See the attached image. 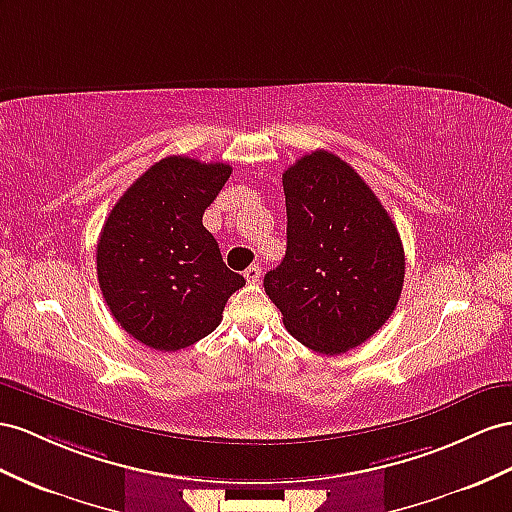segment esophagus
<instances>
[{"label":"esophagus","instance_id":"1","mask_svg":"<svg viewBox=\"0 0 512 512\" xmlns=\"http://www.w3.org/2000/svg\"><path fill=\"white\" fill-rule=\"evenodd\" d=\"M244 277H246L248 283H259V279H261V266H259V264H253L251 268H246Z\"/></svg>","mask_w":512,"mask_h":512}]
</instances>
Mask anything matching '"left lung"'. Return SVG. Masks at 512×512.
Segmentation results:
<instances>
[{
	"label": "left lung",
	"mask_w": 512,
	"mask_h": 512,
	"mask_svg": "<svg viewBox=\"0 0 512 512\" xmlns=\"http://www.w3.org/2000/svg\"><path fill=\"white\" fill-rule=\"evenodd\" d=\"M287 251L266 294L300 344L342 355L398 305L404 248L387 209L342 157L313 151L283 173Z\"/></svg>",
	"instance_id": "1"
}]
</instances>
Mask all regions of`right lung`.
Returning <instances> with one entry per match:
<instances>
[{
    "mask_svg": "<svg viewBox=\"0 0 512 512\" xmlns=\"http://www.w3.org/2000/svg\"><path fill=\"white\" fill-rule=\"evenodd\" d=\"M231 175L229 164L186 155L155 162L112 207L97 242V277L114 320L153 350L199 342L246 285L222 261L203 227L205 209Z\"/></svg>",
    "mask_w": 512,
    "mask_h": 512,
    "instance_id": "1",
    "label": "right lung"
}]
</instances>
